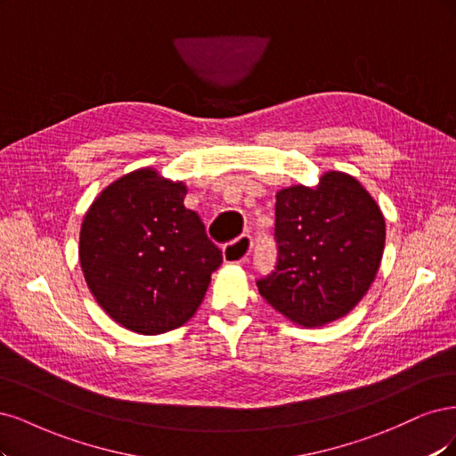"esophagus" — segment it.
Wrapping results in <instances>:
<instances>
[{
	"instance_id": "34e87169",
	"label": "esophagus",
	"mask_w": 456,
	"mask_h": 456,
	"mask_svg": "<svg viewBox=\"0 0 456 456\" xmlns=\"http://www.w3.org/2000/svg\"><path fill=\"white\" fill-rule=\"evenodd\" d=\"M254 240L249 234H242L237 240H232L224 246V259L225 263H244L246 257L252 252Z\"/></svg>"
}]
</instances>
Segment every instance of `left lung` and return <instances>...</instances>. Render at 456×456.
<instances>
[{
    "label": "left lung",
    "instance_id": "obj_1",
    "mask_svg": "<svg viewBox=\"0 0 456 456\" xmlns=\"http://www.w3.org/2000/svg\"><path fill=\"white\" fill-rule=\"evenodd\" d=\"M276 267L259 278L261 297L299 326L339 320L370 289L385 249V217L363 185L326 172L316 187L276 193Z\"/></svg>",
    "mask_w": 456,
    "mask_h": 456
}]
</instances>
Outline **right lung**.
<instances>
[{"mask_svg": "<svg viewBox=\"0 0 456 456\" xmlns=\"http://www.w3.org/2000/svg\"><path fill=\"white\" fill-rule=\"evenodd\" d=\"M183 182L140 168L108 185L85 214L79 261L98 305L123 328L157 335L197 313L224 256Z\"/></svg>", "mask_w": 456, "mask_h": 456, "instance_id": "add662e5", "label": "right lung"}]
</instances>
